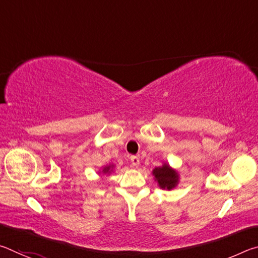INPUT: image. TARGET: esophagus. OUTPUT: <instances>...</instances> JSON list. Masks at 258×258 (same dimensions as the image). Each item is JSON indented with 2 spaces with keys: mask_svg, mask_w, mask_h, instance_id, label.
<instances>
[{
  "mask_svg": "<svg viewBox=\"0 0 258 258\" xmlns=\"http://www.w3.org/2000/svg\"><path fill=\"white\" fill-rule=\"evenodd\" d=\"M131 163H132L133 166H139L140 165V158L137 156H132V157H131Z\"/></svg>",
  "mask_w": 258,
  "mask_h": 258,
  "instance_id": "esophagus-1",
  "label": "esophagus"
}]
</instances>
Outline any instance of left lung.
Segmentation results:
<instances>
[{
  "mask_svg": "<svg viewBox=\"0 0 258 258\" xmlns=\"http://www.w3.org/2000/svg\"><path fill=\"white\" fill-rule=\"evenodd\" d=\"M154 175L160 187L171 190L177 184V174L168 165H163L154 169Z\"/></svg>",
  "mask_w": 258,
  "mask_h": 258,
  "instance_id": "left-lung-1",
  "label": "left lung"
}]
</instances>
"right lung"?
<instances>
[{
    "mask_svg": "<svg viewBox=\"0 0 258 258\" xmlns=\"http://www.w3.org/2000/svg\"><path fill=\"white\" fill-rule=\"evenodd\" d=\"M109 168H110V166H108V167H106L103 169V172H108L109 171Z\"/></svg>",
    "mask_w": 258,
    "mask_h": 258,
    "instance_id": "1",
    "label": "right lung"
}]
</instances>
